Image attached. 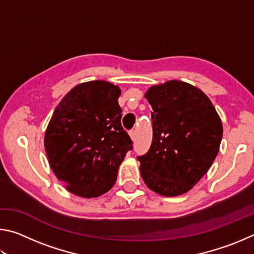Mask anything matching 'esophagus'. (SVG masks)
<instances>
[{
	"label": "esophagus",
	"mask_w": 254,
	"mask_h": 254,
	"mask_svg": "<svg viewBox=\"0 0 254 254\" xmlns=\"http://www.w3.org/2000/svg\"><path fill=\"white\" fill-rule=\"evenodd\" d=\"M128 134H130V137L132 140H134L135 139V131H130V133H128Z\"/></svg>",
	"instance_id": "obj_1"
}]
</instances>
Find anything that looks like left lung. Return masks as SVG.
I'll use <instances>...</instances> for the list:
<instances>
[{
  "mask_svg": "<svg viewBox=\"0 0 254 254\" xmlns=\"http://www.w3.org/2000/svg\"><path fill=\"white\" fill-rule=\"evenodd\" d=\"M144 97L153 110V139L149 151L137 157L141 177L159 195H183L207 173L217 156L221 118L207 95L185 81L153 85Z\"/></svg>",
  "mask_w": 254,
  "mask_h": 254,
  "instance_id": "8db88e82",
  "label": "left lung"
}]
</instances>
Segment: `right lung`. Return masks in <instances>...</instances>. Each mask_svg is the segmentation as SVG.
<instances>
[{"mask_svg": "<svg viewBox=\"0 0 254 254\" xmlns=\"http://www.w3.org/2000/svg\"><path fill=\"white\" fill-rule=\"evenodd\" d=\"M119 86L86 81L70 89L56 107L45 133L51 170L68 191L83 198L105 194L132 141L121 124Z\"/></svg>", "mask_w": 254, "mask_h": 254, "instance_id": "add662e5", "label": "right lung"}]
</instances>
